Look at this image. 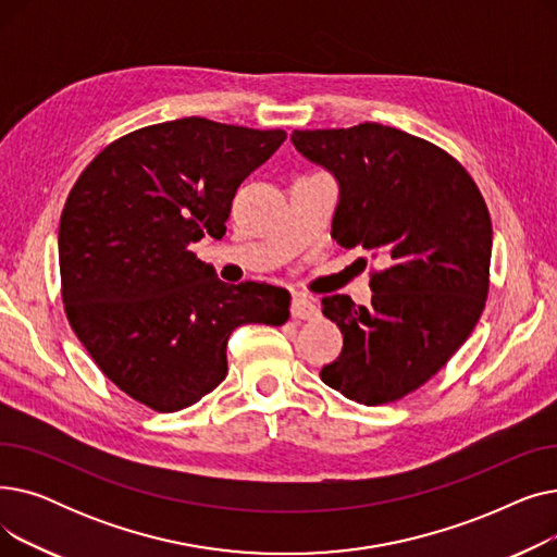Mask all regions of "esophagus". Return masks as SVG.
<instances>
[{"instance_id":"esophagus-1","label":"esophagus","mask_w":557,"mask_h":557,"mask_svg":"<svg viewBox=\"0 0 557 557\" xmlns=\"http://www.w3.org/2000/svg\"><path fill=\"white\" fill-rule=\"evenodd\" d=\"M290 315L296 320H311L318 315V307L307 296H294V302H290Z\"/></svg>"}]
</instances>
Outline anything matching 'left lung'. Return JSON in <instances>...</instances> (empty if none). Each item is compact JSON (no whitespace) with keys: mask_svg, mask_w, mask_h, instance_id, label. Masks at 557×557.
<instances>
[{"mask_svg":"<svg viewBox=\"0 0 557 557\" xmlns=\"http://www.w3.org/2000/svg\"><path fill=\"white\" fill-rule=\"evenodd\" d=\"M296 151L338 185L332 239L382 257L372 300L323 298L343 352L320 370L347 399H401L472 334L487 298L492 223L474 181L437 146L382 124L294 131Z\"/></svg>","mask_w":557,"mask_h":557,"instance_id":"1","label":"left lung"}]
</instances>
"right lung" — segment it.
Segmentation results:
<instances>
[{"label": "right lung", "instance_id": "right-lung-1", "mask_svg": "<svg viewBox=\"0 0 557 557\" xmlns=\"http://www.w3.org/2000/svg\"><path fill=\"white\" fill-rule=\"evenodd\" d=\"M286 139L284 131L202 116L112 141L67 196L58 230L63 302L101 372L171 413L227 374L239 325H284L290 296L267 282L225 284L189 244L221 239L232 198Z\"/></svg>", "mask_w": 557, "mask_h": 557}]
</instances>
